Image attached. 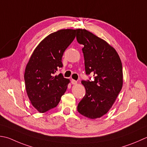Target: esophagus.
Here are the masks:
<instances>
[{
    "label": "esophagus",
    "mask_w": 147,
    "mask_h": 147,
    "mask_svg": "<svg viewBox=\"0 0 147 147\" xmlns=\"http://www.w3.org/2000/svg\"><path fill=\"white\" fill-rule=\"evenodd\" d=\"M71 83L73 85H76L77 84V82L75 81V80H71Z\"/></svg>",
    "instance_id": "esophagus-1"
}]
</instances>
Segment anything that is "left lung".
<instances>
[{
	"label": "left lung",
	"mask_w": 147,
	"mask_h": 147,
	"mask_svg": "<svg viewBox=\"0 0 147 147\" xmlns=\"http://www.w3.org/2000/svg\"><path fill=\"white\" fill-rule=\"evenodd\" d=\"M77 41L82 48L87 74L92 82L82 81L86 94L78 105V111L85 117L96 119L105 115L115 102L123 85L122 65L113 47L85 29H76Z\"/></svg>",
	"instance_id": "8db88e82"
}]
</instances>
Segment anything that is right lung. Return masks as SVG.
I'll return each mask as SVG.
<instances>
[{
	"mask_svg": "<svg viewBox=\"0 0 147 147\" xmlns=\"http://www.w3.org/2000/svg\"><path fill=\"white\" fill-rule=\"evenodd\" d=\"M75 37L74 29L49 34L37 46L26 65V91L32 105L39 113L56 107L67 90L70 80L62 74H54L62 67L63 54Z\"/></svg>",
	"mask_w": 147,
	"mask_h": 147,
	"instance_id": "right-lung-1",
	"label": "right lung"
}]
</instances>
